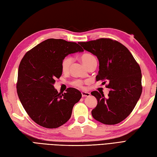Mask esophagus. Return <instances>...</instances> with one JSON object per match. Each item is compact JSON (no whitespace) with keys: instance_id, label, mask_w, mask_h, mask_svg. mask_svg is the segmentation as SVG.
<instances>
[{"instance_id":"esophagus-1","label":"esophagus","mask_w":157,"mask_h":157,"mask_svg":"<svg viewBox=\"0 0 157 157\" xmlns=\"http://www.w3.org/2000/svg\"><path fill=\"white\" fill-rule=\"evenodd\" d=\"M81 94H82V97H86V96H90V93L86 92V91H82L81 92Z\"/></svg>"}]
</instances>
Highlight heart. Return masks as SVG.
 <instances>
[{
	"label": "heart",
	"mask_w": 157,
	"mask_h": 157,
	"mask_svg": "<svg viewBox=\"0 0 157 157\" xmlns=\"http://www.w3.org/2000/svg\"><path fill=\"white\" fill-rule=\"evenodd\" d=\"M80 61H82V63L86 67L89 65H90L92 61H96L94 56H92V55H91V54H89V53L82 54V56H80ZM71 63H72V59L70 57H66L63 59V61L61 62V69H62L63 72H64V73H67V72H68ZM73 84L75 86L82 87L83 82L82 80H75V81L73 82Z\"/></svg>",
	"instance_id": "obj_1"
}]
</instances>
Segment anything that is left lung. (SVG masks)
Listing matches in <instances>:
<instances>
[{
	"label": "left lung",
	"mask_w": 157,
	"mask_h": 157,
	"mask_svg": "<svg viewBox=\"0 0 157 157\" xmlns=\"http://www.w3.org/2000/svg\"><path fill=\"white\" fill-rule=\"evenodd\" d=\"M78 44L98 58L96 80L108 82L106 87L109 88L106 98L103 92H91L98 101L92 111V117L104 124H117L129 115L140 98V67L128 49L117 41L101 38Z\"/></svg>",
	"instance_id": "8db88e82"
}]
</instances>
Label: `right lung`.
I'll list each match as a JSON object with an SVG mask.
<instances>
[{
  "instance_id": "add662e5",
  "label": "right lung",
  "mask_w": 157,
  "mask_h": 157,
  "mask_svg": "<svg viewBox=\"0 0 157 157\" xmlns=\"http://www.w3.org/2000/svg\"><path fill=\"white\" fill-rule=\"evenodd\" d=\"M84 50L75 42L48 39L28 52L21 61L18 73L17 93L31 119L46 128H57L68 121L81 92L69 88L58 92L56 79L62 75L61 62L69 54Z\"/></svg>"
}]
</instances>
